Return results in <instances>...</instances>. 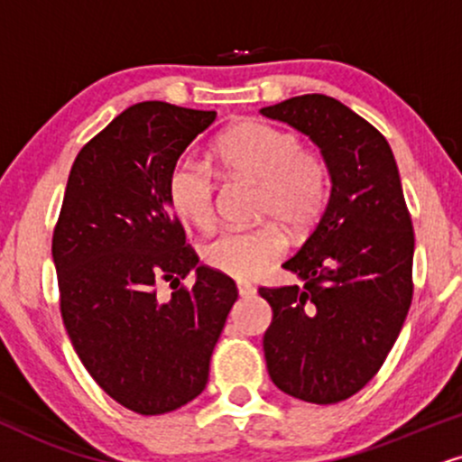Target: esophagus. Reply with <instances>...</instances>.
I'll return each mask as SVG.
<instances>
[{
  "instance_id": "34e87169",
  "label": "esophagus",
  "mask_w": 462,
  "mask_h": 462,
  "mask_svg": "<svg viewBox=\"0 0 462 462\" xmlns=\"http://www.w3.org/2000/svg\"><path fill=\"white\" fill-rule=\"evenodd\" d=\"M237 291H240L242 298H253V295L257 293V289L250 282H237Z\"/></svg>"
}]
</instances>
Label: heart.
<instances>
[{
	"label": "heart",
	"instance_id": "obj_1",
	"mask_svg": "<svg viewBox=\"0 0 462 462\" xmlns=\"http://www.w3.org/2000/svg\"><path fill=\"white\" fill-rule=\"evenodd\" d=\"M214 156L225 173L259 180V214L282 222L291 233L310 229L326 209L329 171L326 158L300 145L298 134L261 119H240L218 136ZM216 175L205 162L178 161L167 180L169 201L181 218L199 229L216 218ZM287 236L277 222L225 229L203 244L205 265L222 274L257 278L281 257Z\"/></svg>",
	"mask_w": 462,
	"mask_h": 462
}]
</instances>
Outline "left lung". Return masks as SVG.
<instances>
[{
    "instance_id": "8db88e82",
    "label": "left lung",
    "mask_w": 462,
    "mask_h": 462,
    "mask_svg": "<svg viewBox=\"0 0 462 462\" xmlns=\"http://www.w3.org/2000/svg\"><path fill=\"white\" fill-rule=\"evenodd\" d=\"M321 147L332 195L282 267L304 287H261L263 336L278 390L315 405L360 392L394 346L413 300V225L385 136L343 102L304 94L261 109Z\"/></svg>"
}]
</instances>
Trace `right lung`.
Listing matches in <instances>:
<instances>
[{
    "label": "right lung",
    "instance_id": "right-lung-1",
    "mask_svg": "<svg viewBox=\"0 0 462 462\" xmlns=\"http://www.w3.org/2000/svg\"><path fill=\"white\" fill-rule=\"evenodd\" d=\"M216 111L139 102L81 147L53 229L60 312L92 379L141 415L201 394L209 357L237 300L229 276L199 257L167 180ZM192 266L198 281L181 280ZM174 293L157 295L160 282Z\"/></svg>",
    "mask_w": 462,
    "mask_h": 462
}]
</instances>
